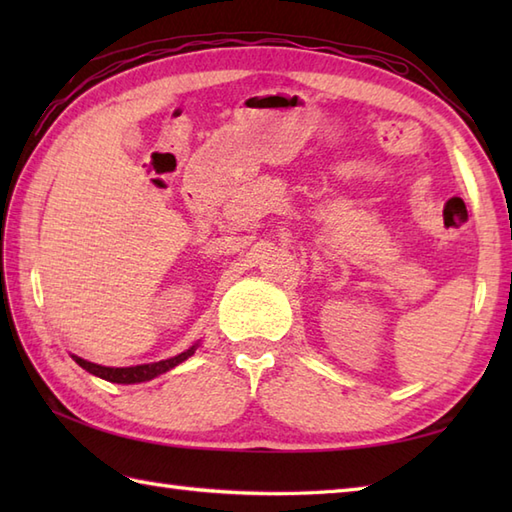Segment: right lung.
I'll return each mask as SVG.
<instances>
[{
  "label": "right lung",
  "instance_id": "obj_1",
  "mask_svg": "<svg viewBox=\"0 0 512 512\" xmlns=\"http://www.w3.org/2000/svg\"><path fill=\"white\" fill-rule=\"evenodd\" d=\"M195 350H198V343L191 345L189 350H184L178 356L167 358V361L145 363V365H134V367H105V365L85 361L81 356H72V358L76 361V365H81L85 369V372H90L103 380H110V383H118V385H134V383H147V380L169 372V369H173L176 365L187 361L189 356H193Z\"/></svg>",
  "mask_w": 512,
  "mask_h": 512
}]
</instances>
